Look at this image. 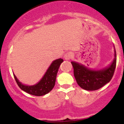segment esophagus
<instances>
[{"label":"esophagus","instance_id":"esophagus-1","mask_svg":"<svg viewBox=\"0 0 124 124\" xmlns=\"http://www.w3.org/2000/svg\"><path fill=\"white\" fill-rule=\"evenodd\" d=\"M71 57H72V54H71L70 52H67L64 55V59L65 60H70Z\"/></svg>","mask_w":124,"mask_h":124}]
</instances>
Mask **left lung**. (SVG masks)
Returning <instances> with one entry per match:
<instances>
[{
    "instance_id": "left-lung-1",
    "label": "left lung",
    "mask_w": 124,
    "mask_h": 124,
    "mask_svg": "<svg viewBox=\"0 0 124 124\" xmlns=\"http://www.w3.org/2000/svg\"><path fill=\"white\" fill-rule=\"evenodd\" d=\"M114 48V58L108 66L100 69L89 68L77 62H71L74 76L79 86L86 90L93 91L100 89L108 83L113 76L116 66V56Z\"/></svg>"
}]
</instances>
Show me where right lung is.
<instances>
[{
	"label": "right lung",
	"mask_w": 124,
	"mask_h": 124,
	"mask_svg": "<svg viewBox=\"0 0 124 124\" xmlns=\"http://www.w3.org/2000/svg\"><path fill=\"white\" fill-rule=\"evenodd\" d=\"M63 61L61 58L52 61L41 80L34 85L30 86L23 84L18 80L15 73H13L14 77L18 86L22 90L33 96H44L50 92L55 86L58 69Z\"/></svg>",
	"instance_id": "add662e5"
}]
</instances>
